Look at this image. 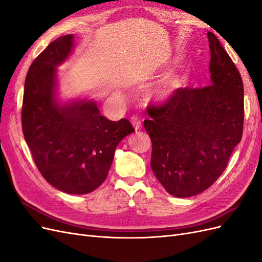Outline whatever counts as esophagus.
Segmentation results:
<instances>
[{
    "label": "esophagus",
    "instance_id": "1",
    "mask_svg": "<svg viewBox=\"0 0 262 262\" xmlns=\"http://www.w3.org/2000/svg\"><path fill=\"white\" fill-rule=\"evenodd\" d=\"M131 122H132V125L134 126V129H136V131H138L139 129H141V124H142V122H141V120L139 118H137V117H132L131 118Z\"/></svg>",
    "mask_w": 262,
    "mask_h": 262
}]
</instances>
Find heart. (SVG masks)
<instances>
[{
    "instance_id": "1",
    "label": "heart",
    "mask_w": 262,
    "mask_h": 262,
    "mask_svg": "<svg viewBox=\"0 0 262 262\" xmlns=\"http://www.w3.org/2000/svg\"><path fill=\"white\" fill-rule=\"evenodd\" d=\"M182 82H184V77L181 75H173L167 78V80L163 82L155 90L154 96L160 100H165L169 98L173 93L180 89Z\"/></svg>"
}]
</instances>
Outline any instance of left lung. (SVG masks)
Segmentation results:
<instances>
[{
    "instance_id": "obj_1",
    "label": "left lung",
    "mask_w": 262,
    "mask_h": 262,
    "mask_svg": "<svg viewBox=\"0 0 262 262\" xmlns=\"http://www.w3.org/2000/svg\"><path fill=\"white\" fill-rule=\"evenodd\" d=\"M211 85L179 89L161 106L150 105L144 128L152 141L150 167L166 191L199 194L225 170L244 125V86L234 62L208 33Z\"/></svg>"
}]
</instances>
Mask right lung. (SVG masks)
<instances>
[{"label":"right lung","instance_id":"1","mask_svg":"<svg viewBox=\"0 0 262 262\" xmlns=\"http://www.w3.org/2000/svg\"><path fill=\"white\" fill-rule=\"evenodd\" d=\"M74 48V36L55 39L31 63L24 89L21 126L43 178L69 194H86L105 181L129 120L110 121L94 99H58L57 68Z\"/></svg>","mask_w":262,"mask_h":262}]
</instances>
